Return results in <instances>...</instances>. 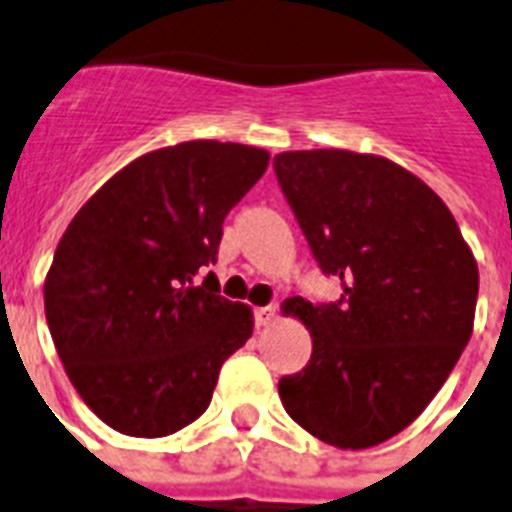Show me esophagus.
<instances>
[{"instance_id":"obj_1","label":"esophagus","mask_w":512,"mask_h":512,"mask_svg":"<svg viewBox=\"0 0 512 512\" xmlns=\"http://www.w3.org/2000/svg\"><path fill=\"white\" fill-rule=\"evenodd\" d=\"M253 317H256V327H267L275 322L277 309L275 306H261V309H256V312H253Z\"/></svg>"}]
</instances>
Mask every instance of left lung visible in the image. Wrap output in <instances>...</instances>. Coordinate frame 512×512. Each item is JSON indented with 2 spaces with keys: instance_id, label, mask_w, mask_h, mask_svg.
Returning a JSON list of instances; mask_svg holds the SVG:
<instances>
[{
  "instance_id": "obj_1",
  "label": "left lung",
  "mask_w": 512,
  "mask_h": 512,
  "mask_svg": "<svg viewBox=\"0 0 512 512\" xmlns=\"http://www.w3.org/2000/svg\"><path fill=\"white\" fill-rule=\"evenodd\" d=\"M275 174L338 304L288 298L312 359L280 380L282 407L338 449L404 431L468 346L478 267L444 200L399 163L351 150L275 155Z\"/></svg>"
}]
</instances>
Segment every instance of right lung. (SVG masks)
I'll return each mask as SVG.
<instances>
[{
	"label": "right lung",
	"instance_id": "1",
	"mask_svg": "<svg viewBox=\"0 0 512 512\" xmlns=\"http://www.w3.org/2000/svg\"><path fill=\"white\" fill-rule=\"evenodd\" d=\"M269 166L261 147L192 140L140 155L73 216L44 280L68 378L113 431L161 439L211 404L251 306L219 296L224 216Z\"/></svg>",
	"mask_w": 512,
	"mask_h": 512
}]
</instances>
